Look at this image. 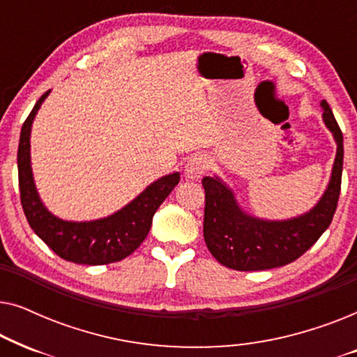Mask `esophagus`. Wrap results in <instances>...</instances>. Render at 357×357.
Masks as SVG:
<instances>
[{
	"label": "esophagus",
	"mask_w": 357,
	"mask_h": 357,
	"mask_svg": "<svg viewBox=\"0 0 357 357\" xmlns=\"http://www.w3.org/2000/svg\"><path fill=\"white\" fill-rule=\"evenodd\" d=\"M208 169H209V160L206 155L203 154L192 155V158L187 160V164H185V177L190 180H198L206 174Z\"/></svg>",
	"instance_id": "obj_1"
}]
</instances>
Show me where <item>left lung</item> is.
Wrapping results in <instances>:
<instances>
[{"label":"left lung","instance_id":"obj_1","mask_svg":"<svg viewBox=\"0 0 357 357\" xmlns=\"http://www.w3.org/2000/svg\"><path fill=\"white\" fill-rule=\"evenodd\" d=\"M324 121L336 141L330 183L320 202L302 216L265 221L248 216L218 177H204L203 234L208 250L221 265L237 271H260L284 266L309 250L333 219L343 174V133L328 102L321 100Z\"/></svg>","mask_w":357,"mask_h":357}]
</instances>
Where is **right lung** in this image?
I'll list each match as a JSON object with an SVG mask.
<instances>
[{"instance_id": "add662e5", "label": "right lung", "mask_w": 357, "mask_h": 357, "mask_svg": "<svg viewBox=\"0 0 357 357\" xmlns=\"http://www.w3.org/2000/svg\"><path fill=\"white\" fill-rule=\"evenodd\" d=\"M47 91L33 105L21 130L17 149V172L21 204L32 231L63 260L81 265H107L131 255L148 236L153 216L175 185L180 174L155 180L139 197L109 218L97 221H63L48 211L38 198L31 169V128L37 110L47 99Z\"/></svg>"}]
</instances>
